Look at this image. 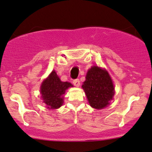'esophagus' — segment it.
<instances>
[{"label":"esophagus","mask_w":152,"mask_h":152,"mask_svg":"<svg viewBox=\"0 0 152 152\" xmlns=\"http://www.w3.org/2000/svg\"><path fill=\"white\" fill-rule=\"evenodd\" d=\"M73 83H74V85L75 86H80V81L78 78H76V79H74V81H73Z\"/></svg>","instance_id":"1"}]
</instances>
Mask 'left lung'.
<instances>
[{
  "label": "left lung",
  "instance_id": "8db88e82",
  "mask_svg": "<svg viewBox=\"0 0 152 152\" xmlns=\"http://www.w3.org/2000/svg\"><path fill=\"white\" fill-rule=\"evenodd\" d=\"M82 88L90 105L96 109L109 105L114 96V86L108 73L96 66L88 71Z\"/></svg>",
  "mask_w": 152,
  "mask_h": 152
}]
</instances>
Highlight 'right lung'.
Masks as SVG:
<instances>
[{
	"label": "right lung",
	"instance_id": "obj_1",
	"mask_svg": "<svg viewBox=\"0 0 152 152\" xmlns=\"http://www.w3.org/2000/svg\"><path fill=\"white\" fill-rule=\"evenodd\" d=\"M73 85L69 82H62L55 71H53L46 80L42 82L41 86V94L44 103L48 106V108L56 109L63 104V95L69 87Z\"/></svg>",
	"mask_w": 152,
	"mask_h": 152
}]
</instances>
